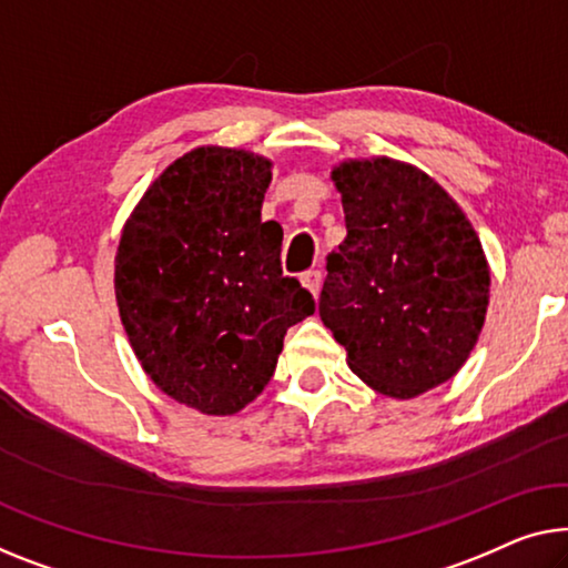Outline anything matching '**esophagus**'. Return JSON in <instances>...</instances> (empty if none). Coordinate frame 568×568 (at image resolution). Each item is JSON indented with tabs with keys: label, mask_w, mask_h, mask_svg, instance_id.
Wrapping results in <instances>:
<instances>
[{
	"label": "esophagus",
	"mask_w": 568,
	"mask_h": 568,
	"mask_svg": "<svg viewBox=\"0 0 568 568\" xmlns=\"http://www.w3.org/2000/svg\"><path fill=\"white\" fill-rule=\"evenodd\" d=\"M301 283L306 285L313 295H318L321 283H324V275H321V270H306V273L301 275Z\"/></svg>",
	"instance_id": "esophagus-1"
}]
</instances>
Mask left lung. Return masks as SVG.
Segmentation results:
<instances>
[{"instance_id": "obj_1", "label": "left lung", "mask_w": 568, "mask_h": 568, "mask_svg": "<svg viewBox=\"0 0 568 568\" xmlns=\"http://www.w3.org/2000/svg\"><path fill=\"white\" fill-rule=\"evenodd\" d=\"M346 240L326 257L318 313L352 372L416 397L452 379L485 324L489 270L454 199L413 165L349 160L334 171Z\"/></svg>"}]
</instances>
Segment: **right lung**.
<instances>
[{"instance_id": "1", "label": "right lung", "mask_w": 568, "mask_h": 568, "mask_svg": "<svg viewBox=\"0 0 568 568\" xmlns=\"http://www.w3.org/2000/svg\"><path fill=\"white\" fill-rule=\"evenodd\" d=\"M270 160L196 148L150 185L116 250V306L165 395L232 416L273 377L285 332L316 303L283 275V226L262 222Z\"/></svg>"}]
</instances>
